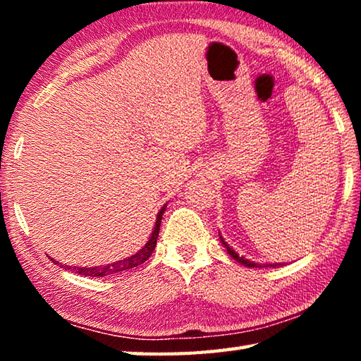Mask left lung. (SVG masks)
<instances>
[{
    "label": "left lung",
    "instance_id": "obj_1",
    "mask_svg": "<svg viewBox=\"0 0 361 361\" xmlns=\"http://www.w3.org/2000/svg\"><path fill=\"white\" fill-rule=\"evenodd\" d=\"M219 240H221L223 247L226 248V252H228V255L231 256V258L235 259L237 262H240V264L245 266V267H279L280 264H282V262H266V264H259V262L250 261V259L245 258V256H240L239 253L235 252V250H232V248L228 245V242H226V240L223 239L221 234H219Z\"/></svg>",
    "mask_w": 361,
    "mask_h": 361
}]
</instances>
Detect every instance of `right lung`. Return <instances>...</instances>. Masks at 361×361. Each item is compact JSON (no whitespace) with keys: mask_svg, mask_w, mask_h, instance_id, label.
I'll use <instances>...</instances> for the list:
<instances>
[{"mask_svg":"<svg viewBox=\"0 0 361 361\" xmlns=\"http://www.w3.org/2000/svg\"><path fill=\"white\" fill-rule=\"evenodd\" d=\"M166 207H167V204H164L161 207V210H159L157 216H156L154 229H152L148 242L145 243L142 250H138L135 255L129 256V258L109 262V264L94 266V267L63 266V264H60V262L54 261V258H51V259H52V262H56V264H59L60 267H65V269H68V271H73V272H76V274H81V276H84V277H97V279H100V277H111V276H119V274H124L127 271H132V269H135L140 264H143V262L152 255V252H154L156 243H157V237H159V229H161V219H162L164 212H166Z\"/></svg>","mask_w":361,"mask_h":361,"instance_id":"obj_1","label":"right lung"}]
</instances>
